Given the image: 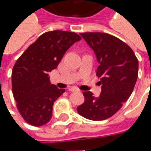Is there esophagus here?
I'll return each instance as SVG.
<instances>
[{
    "label": "esophagus",
    "instance_id": "1",
    "mask_svg": "<svg viewBox=\"0 0 151 151\" xmlns=\"http://www.w3.org/2000/svg\"><path fill=\"white\" fill-rule=\"evenodd\" d=\"M69 91H78V90L76 88V87H70L69 88Z\"/></svg>",
    "mask_w": 151,
    "mask_h": 151
}]
</instances>
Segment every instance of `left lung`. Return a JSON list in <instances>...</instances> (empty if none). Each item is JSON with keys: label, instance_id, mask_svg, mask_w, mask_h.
Segmentation results:
<instances>
[{"label": "left lung", "instance_id": "obj_1", "mask_svg": "<svg viewBox=\"0 0 151 151\" xmlns=\"http://www.w3.org/2000/svg\"><path fill=\"white\" fill-rule=\"evenodd\" d=\"M80 35L97 56L96 76L101 78L102 91L98 98L91 91L83 92L85 101L77 111L89 120H106L130 97L138 75V60L132 48L116 36L101 32Z\"/></svg>", "mask_w": 151, "mask_h": 151}]
</instances>
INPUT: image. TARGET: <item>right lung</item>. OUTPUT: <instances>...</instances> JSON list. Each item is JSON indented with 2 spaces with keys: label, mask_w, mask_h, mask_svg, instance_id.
Listing matches in <instances>:
<instances>
[{
  "label": "right lung",
  "mask_w": 151,
  "mask_h": 151,
  "mask_svg": "<svg viewBox=\"0 0 151 151\" xmlns=\"http://www.w3.org/2000/svg\"><path fill=\"white\" fill-rule=\"evenodd\" d=\"M81 39L74 32L47 31L17 60L12 71V91L18 111L27 123L37 127L51 120L53 104L65 90L52 85L48 73Z\"/></svg>",
  "instance_id": "right-lung-1"
}]
</instances>
